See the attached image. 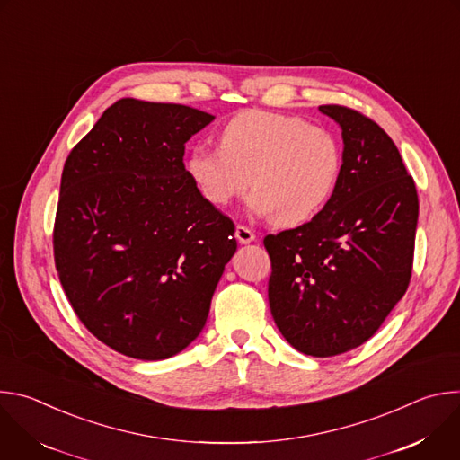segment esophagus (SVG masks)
<instances>
[{
  "instance_id": "1",
  "label": "esophagus",
  "mask_w": 460,
  "mask_h": 460,
  "mask_svg": "<svg viewBox=\"0 0 460 460\" xmlns=\"http://www.w3.org/2000/svg\"><path fill=\"white\" fill-rule=\"evenodd\" d=\"M234 236L240 243H249L254 240V233L247 227V226H236V231H234Z\"/></svg>"
}]
</instances>
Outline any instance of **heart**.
Masks as SVG:
<instances>
[{
  "label": "heart",
  "instance_id": "obj_1",
  "mask_svg": "<svg viewBox=\"0 0 460 460\" xmlns=\"http://www.w3.org/2000/svg\"><path fill=\"white\" fill-rule=\"evenodd\" d=\"M342 169L332 130L266 111H245L220 133V149L199 146L187 172L204 199L226 208L249 187V208L280 227L313 220L330 202Z\"/></svg>",
  "mask_w": 460,
  "mask_h": 460
}]
</instances>
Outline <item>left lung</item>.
<instances>
[{
  "label": "left lung",
  "mask_w": 460,
  "mask_h": 460,
  "mask_svg": "<svg viewBox=\"0 0 460 460\" xmlns=\"http://www.w3.org/2000/svg\"><path fill=\"white\" fill-rule=\"evenodd\" d=\"M342 128L335 192L307 224L268 234L270 307L300 353L335 357L369 341L404 296L419 196L401 153L373 119L320 105Z\"/></svg>",
  "instance_id": "1"
}]
</instances>
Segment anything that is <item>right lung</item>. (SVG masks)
I'll use <instances>...</instances> for the list:
<instances>
[{
    "mask_svg": "<svg viewBox=\"0 0 460 460\" xmlns=\"http://www.w3.org/2000/svg\"><path fill=\"white\" fill-rule=\"evenodd\" d=\"M213 114L121 98L65 162L54 222L59 282L114 351L164 360L204 330L236 251L234 224L192 183L185 142Z\"/></svg>",
    "mask_w": 460,
    "mask_h": 460,
    "instance_id": "add662e5",
    "label": "right lung"
}]
</instances>
